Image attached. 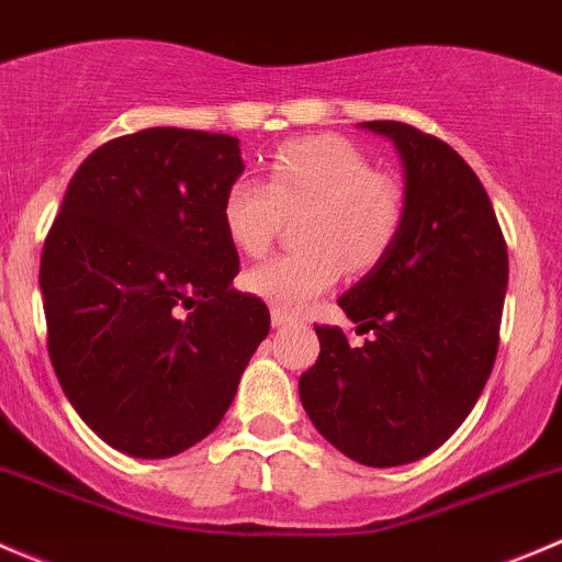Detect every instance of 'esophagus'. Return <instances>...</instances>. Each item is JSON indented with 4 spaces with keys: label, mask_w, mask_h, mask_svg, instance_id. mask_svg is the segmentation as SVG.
I'll return each instance as SVG.
<instances>
[{
    "label": "esophagus",
    "mask_w": 562,
    "mask_h": 562,
    "mask_svg": "<svg viewBox=\"0 0 562 562\" xmlns=\"http://www.w3.org/2000/svg\"><path fill=\"white\" fill-rule=\"evenodd\" d=\"M270 319H273L276 327H283V325H292V322H297V316L289 314L286 308H279V305H273V308H270Z\"/></svg>",
    "instance_id": "obj_1"
}]
</instances>
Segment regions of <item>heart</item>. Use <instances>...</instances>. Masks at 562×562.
<instances>
[{"label":"heart","mask_w":562,"mask_h":562,"mask_svg":"<svg viewBox=\"0 0 562 562\" xmlns=\"http://www.w3.org/2000/svg\"><path fill=\"white\" fill-rule=\"evenodd\" d=\"M303 248L246 273V286L286 311H300L330 289L341 270L376 268L407 218L402 180L374 169L369 155L341 136L286 142L268 160V186L251 177L232 182L221 204L226 237L246 257L273 246L281 221L300 215Z\"/></svg>","instance_id":"obj_1"}]
</instances>
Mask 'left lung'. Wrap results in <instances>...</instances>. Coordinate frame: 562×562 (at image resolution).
I'll return each instance as SVG.
<instances>
[{
	"label": "left lung",
	"mask_w": 562,
	"mask_h": 562,
	"mask_svg": "<svg viewBox=\"0 0 562 562\" xmlns=\"http://www.w3.org/2000/svg\"><path fill=\"white\" fill-rule=\"evenodd\" d=\"M407 218L387 257L338 297L363 344L316 325L319 358L300 376L311 424L344 457L396 468L429 457L475 407L499 347L508 246L468 160L396 120Z\"/></svg>",
	"instance_id": "8db88e82"
}]
</instances>
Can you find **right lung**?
<instances>
[{
    "label": "right lung",
    "instance_id": "right-lung-1",
    "mask_svg": "<svg viewBox=\"0 0 562 562\" xmlns=\"http://www.w3.org/2000/svg\"><path fill=\"white\" fill-rule=\"evenodd\" d=\"M243 169L226 133L111 138L79 166L48 229V358L81 420L127 457L204 440L268 336V305L232 289L240 257L221 221Z\"/></svg>",
    "mask_w": 562,
    "mask_h": 562
}]
</instances>
